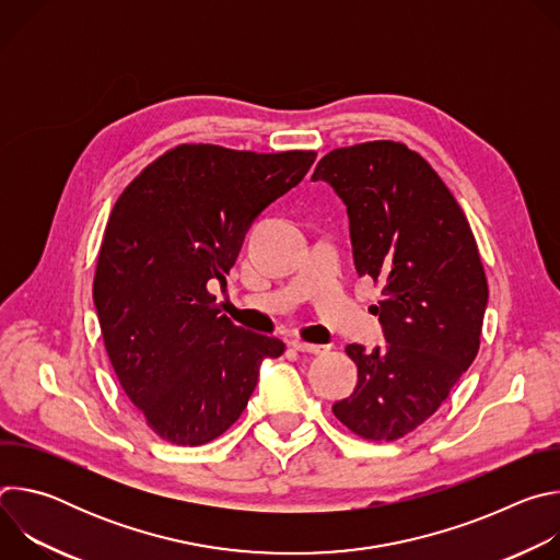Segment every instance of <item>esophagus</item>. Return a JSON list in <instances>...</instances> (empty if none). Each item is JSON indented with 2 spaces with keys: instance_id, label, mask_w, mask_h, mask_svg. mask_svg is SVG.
<instances>
[{
  "instance_id": "34e87169",
  "label": "esophagus",
  "mask_w": 560,
  "mask_h": 560,
  "mask_svg": "<svg viewBox=\"0 0 560 560\" xmlns=\"http://www.w3.org/2000/svg\"><path fill=\"white\" fill-rule=\"evenodd\" d=\"M292 348L296 352H307V354H324L328 350L326 346H314V343H305V341H292Z\"/></svg>"
}]
</instances>
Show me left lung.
<instances>
[{"instance_id":"obj_1","label":"left lung","mask_w":560,"mask_h":560,"mask_svg":"<svg viewBox=\"0 0 560 560\" xmlns=\"http://www.w3.org/2000/svg\"><path fill=\"white\" fill-rule=\"evenodd\" d=\"M343 199L359 277L381 283L374 314L385 346L350 343L354 392L335 417L368 441H396L425 423L471 365L488 279L471 228L425 159L396 141L337 148L312 182Z\"/></svg>"}]
</instances>
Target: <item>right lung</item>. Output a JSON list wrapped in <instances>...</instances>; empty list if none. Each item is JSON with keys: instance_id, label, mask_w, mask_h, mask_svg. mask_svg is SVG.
Listing matches in <instances>:
<instances>
[{"instance_id": "right-lung-1", "label": "right lung", "mask_w": 560, "mask_h": 560, "mask_svg": "<svg viewBox=\"0 0 560 560\" xmlns=\"http://www.w3.org/2000/svg\"><path fill=\"white\" fill-rule=\"evenodd\" d=\"M316 152L259 154L182 143L119 195L93 299L108 359L148 428L175 445L221 436L283 341L234 326L208 283H225L253 221L294 188Z\"/></svg>"}]
</instances>
